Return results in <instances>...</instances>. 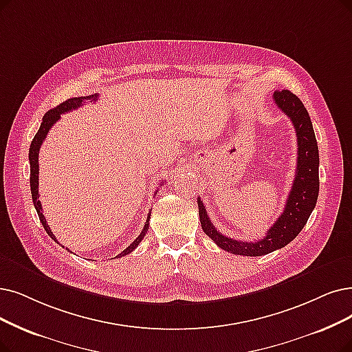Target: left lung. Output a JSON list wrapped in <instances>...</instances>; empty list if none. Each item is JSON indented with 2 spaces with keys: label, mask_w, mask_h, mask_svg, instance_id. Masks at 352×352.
Segmentation results:
<instances>
[{
  "label": "left lung",
  "mask_w": 352,
  "mask_h": 352,
  "mask_svg": "<svg viewBox=\"0 0 352 352\" xmlns=\"http://www.w3.org/2000/svg\"><path fill=\"white\" fill-rule=\"evenodd\" d=\"M274 104L290 118L298 137V166L293 186L287 196L283 214L267 231L265 236L254 243L238 241L222 235L210 222L206 209L198 198L199 218L204 232L222 250L236 256L258 257L283 248L303 230L318 201L319 193V151L315 131L305 105L290 91H276Z\"/></svg>",
  "instance_id": "obj_1"
}]
</instances>
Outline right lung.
I'll return each instance as SVG.
<instances>
[{
    "label": "right lung",
    "instance_id": "1",
    "mask_svg": "<svg viewBox=\"0 0 352 352\" xmlns=\"http://www.w3.org/2000/svg\"><path fill=\"white\" fill-rule=\"evenodd\" d=\"M96 98H98V94H94V95H89V96L70 98V100H67V101L62 102L60 105H58L56 108L47 111L46 114H45V117H43V121H41V124H40L38 131L36 133V135H34V138H33V142H32V144H30L29 160H30V189H32V198H33V204H34V208H36V210H37V215H38V218H40L41 225H43V228L46 230V232L49 234V236L52 238V240H54V241H58V240H56L54 234L52 232L50 227H49L47 222H46V218H45V215H43V209H41V202L38 201V151H40V146H41V143L45 142V138H46L49 130L53 127V124H54L56 121L60 120V116H62V114H65V112H69V111H72V109H76V108L82 107V104H85V101H91V102L94 101V102H95ZM150 214H151V212H148V215H147V221H146V223H144L143 231L140 232V235L135 238V240H134L127 248H125L124 251H121L118 256H116L117 258L130 254V252L134 251L135 247H137L140 243H142L144 235H146L147 231H148ZM116 257H114V258H116Z\"/></svg>",
    "mask_w": 352,
    "mask_h": 352
}]
</instances>
